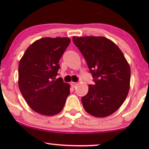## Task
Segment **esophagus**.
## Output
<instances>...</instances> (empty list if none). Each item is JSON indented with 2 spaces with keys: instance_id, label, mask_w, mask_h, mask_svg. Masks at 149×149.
Returning <instances> with one entry per match:
<instances>
[{
  "instance_id": "esophagus-1",
  "label": "esophagus",
  "mask_w": 149,
  "mask_h": 149,
  "mask_svg": "<svg viewBox=\"0 0 149 149\" xmlns=\"http://www.w3.org/2000/svg\"><path fill=\"white\" fill-rule=\"evenodd\" d=\"M70 85H71V86H72V87H75L77 85H78V83H76V82H71L70 83Z\"/></svg>"
}]
</instances>
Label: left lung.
<instances>
[{
    "mask_svg": "<svg viewBox=\"0 0 149 149\" xmlns=\"http://www.w3.org/2000/svg\"><path fill=\"white\" fill-rule=\"evenodd\" d=\"M92 73L95 85L81 101L86 112L105 117L117 111L129 92L131 70L127 60L115 42L104 36H73Z\"/></svg>",
    "mask_w": 149,
    "mask_h": 149,
    "instance_id": "left-lung-1",
    "label": "left lung"
}]
</instances>
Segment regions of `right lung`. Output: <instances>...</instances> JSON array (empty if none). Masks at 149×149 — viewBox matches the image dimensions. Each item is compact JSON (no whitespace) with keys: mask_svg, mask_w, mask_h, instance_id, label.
<instances>
[{"mask_svg":"<svg viewBox=\"0 0 149 149\" xmlns=\"http://www.w3.org/2000/svg\"><path fill=\"white\" fill-rule=\"evenodd\" d=\"M70 42L67 37H45L27 48L18 66V85L34 111L42 115L60 113L70 94V85L56 79L61 57Z\"/></svg>","mask_w":149,"mask_h":149,"instance_id":"add662e5","label":"right lung"}]
</instances>
